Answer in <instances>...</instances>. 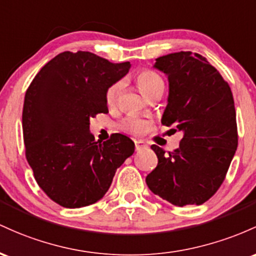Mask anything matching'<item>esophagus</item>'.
Masks as SVG:
<instances>
[{
	"mask_svg": "<svg viewBox=\"0 0 256 256\" xmlns=\"http://www.w3.org/2000/svg\"><path fill=\"white\" fill-rule=\"evenodd\" d=\"M136 151H142V150H145V148H148V144L146 142H144V140L139 139V140H136Z\"/></svg>",
	"mask_w": 256,
	"mask_h": 256,
	"instance_id": "34e87169",
	"label": "esophagus"
}]
</instances>
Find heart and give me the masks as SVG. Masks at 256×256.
<instances>
[{
    "mask_svg": "<svg viewBox=\"0 0 256 256\" xmlns=\"http://www.w3.org/2000/svg\"><path fill=\"white\" fill-rule=\"evenodd\" d=\"M136 84L139 90L142 92V94L146 99H150V98L157 96H160L164 92V81L158 74L152 70H142V72L138 74ZM123 87H124V82L117 81L106 90V104L110 108H114L118 104ZM151 124V120L136 116V114H130V116L126 117L120 122V128L132 134H142L150 129Z\"/></svg>",
    "mask_w": 256,
    "mask_h": 256,
    "instance_id": "obj_1",
    "label": "heart"
}]
</instances>
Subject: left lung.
I'll return each mask as SVG.
<instances>
[{"mask_svg": "<svg viewBox=\"0 0 256 256\" xmlns=\"http://www.w3.org/2000/svg\"><path fill=\"white\" fill-rule=\"evenodd\" d=\"M154 68L166 74L169 83L162 124L182 132V139L169 154L151 146L158 164L146 184L172 204L200 206L220 188L237 150L231 88L204 56L191 52L160 56Z\"/></svg>", "mask_w": 256, "mask_h": 256, "instance_id": "1", "label": "left lung"}]
</instances>
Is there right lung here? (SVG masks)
Listing matches in <instances>:
<instances>
[{"label": "right lung", "instance_id": "obj_1", "mask_svg": "<svg viewBox=\"0 0 256 256\" xmlns=\"http://www.w3.org/2000/svg\"><path fill=\"white\" fill-rule=\"evenodd\" d=\"M90 52H64L36 74L25 94L22 134L37 184L65 208L93 204L105 196L117 168L134 154L123 134L96 142L90 120L108 112L106 90L128 74Z\"/></svg>", "mask_w": 256, "mask_h": 256}]
</instances>
